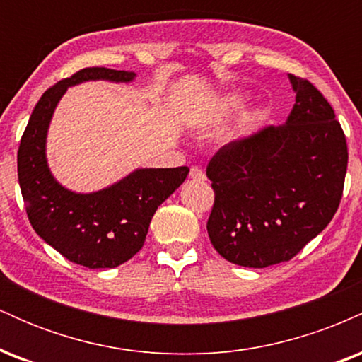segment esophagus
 <instances>
[{
	"label": "esophagus",
	"mask_w": 362,
	"mask_h": 362,
	"mask_svg": "<svg viewBox=\"0 0 362 362\" xmlns=\"http://www.w3.org/2000/svg\"><path fill=\"white\" fill-rule=\"evenodd\" d=\"M189 177L194 178V180H206V173L202 172V168H199V167L190 168Z\"/></svg>",
	"instance_id": "obj_1"
}]
</instances>
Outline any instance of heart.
Listing matches in <instances>:
<instances>
[{"label":"heart","instance_id":"b5f03b06","mask_svg":"<svg viewBox=\"0 0 362 362\" xmlns=\"http://www.w3.org/2000/svg\"><path fill=\"white\" fill-rule=\"evenodd\" d=\"M240 102H242V97H233V98H231V100H230V107H236Z\"/></svg>","mask_w":362,"mask_h":362}]
</instances>
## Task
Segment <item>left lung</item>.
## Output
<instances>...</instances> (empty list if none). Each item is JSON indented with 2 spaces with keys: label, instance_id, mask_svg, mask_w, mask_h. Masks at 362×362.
Instances as JSON below:
<instances>
[{
  "label": "left lung",
  "instance_id": "left-lung-1",
  "mask_svg": "<svg viewBox=\"0 0 362 362\" xmlns=\"http://www.w3.org/2000/svg\"><path fill=\"white\" fill-rule=\"evenodd\" d=\"M296 103L286 124L218 149L207 165L214 204L207 219L219 255L243 267L288 262L339 209L347 143L327 98L289 74Z\"/></svg>",
  "mask_w": 362,
  "mask_h": 362
}]
</instances>
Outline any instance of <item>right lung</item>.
<instances>
[{
    "label": "right lung",
    "mask_w": 362,
    "mask_h": 362,
    "mask_svg": "<svg viewBox=\"0 0 362 362\" xmlns=\"http://www.w3.org/2000/svg\"><path fill=\"white\" fill-rule=\"evenodd\" d=\"M136 74L85 68L51 86L37 102L18 146V182L28 221L45 243L69 262L88 269H114L143 248L158 206L184 184L189 168H139L91 194L57 184L45 160V136L68 86L90 80L127 83Z\"/></svg>",
    "instance_id": "obj_1"
}]
</instances>
